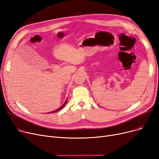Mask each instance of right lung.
I'll use <instances>...</instances> for the list:
<instances>
[{
    "mask_svg": "<svg viewBox=\"0 0 159 159\" xmlns=\"http://www.w3.org/2000/svg\"><path fill=\"white\" fill-rule=\"evenodd\" d=\"M67 101H68V100H67L66 99V101H65V102L63 104V105L62 106H61L59 108H58V109L57 110H54V111H52L51 113H55V112H56V111H59V110H61V109H62V108H63L64 106H65V105L66 104V102H67ZM50 113V112H49Z\"/></svg>",
    "mask_w": 159,
    "mask_h": 159,
    "instance_id": "obj_1",
    "label": "right lung"
}]
</instances>
